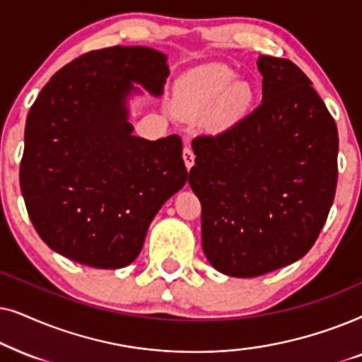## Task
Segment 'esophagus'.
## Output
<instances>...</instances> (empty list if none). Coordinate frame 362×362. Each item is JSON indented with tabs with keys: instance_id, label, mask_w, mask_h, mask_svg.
I'll return each instance as SVG.
<instances>
[{
	"instance_id": "1",
	"label": "esophagus",
	"mask_w": 362,
	"mask_h": 362,
	"mask_svg": "<svg viewBox=\"0 0 362 362\" xmlns=\"http://www.w3.org/2000/svg\"><path fill=\"white\" fill-rule=\"evenodd\" d=\"M184 160H185V165H187V168H190L194 167V163H195V153H194V151H192V146L189 142L185 144V147H184Z\"/></svg>"
}]
</instances>
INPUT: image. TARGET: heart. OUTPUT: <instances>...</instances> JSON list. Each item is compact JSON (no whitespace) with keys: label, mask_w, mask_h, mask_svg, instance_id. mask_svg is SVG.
Wrapping results in <instances>:
<instances>
[{"label":"heart","mask_w":362,"mask_h":362,"mask_svg":"<svg viewBox=\"0 0 362 362\" xmlns=\"http://www.w3.org/2000/svg\"><path fill=\"white\" fill-rule=\"evenodd\" d=\"M182 107L189 112H202L218 105L216 120L228 124L245 114L252 103V90L237 83V74L225 66L205 67L189 77L180 89Z\"/></svg>","instance_id":"b5f03b06"}]
</instances>
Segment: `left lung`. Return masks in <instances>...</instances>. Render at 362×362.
<instances>
[{
    "mask_svg": "<svg viewBox=\"0 0 362 362\" xmlns=\"http://www.w3.org/2000/svg\"><path fill=\"white\" fill-rule=\"evenodd\" d=\"M263 100L215 136L192 141L189 184L202 204V247L218 272L262 276L310 252L338 184V129L290 59L259 56Z\"/></svg>",
    "mask_w": 362,
    "mask_h": 362,
    "instance_id": "left-lung-1",
    "label": "left lung"
}]
</instances>
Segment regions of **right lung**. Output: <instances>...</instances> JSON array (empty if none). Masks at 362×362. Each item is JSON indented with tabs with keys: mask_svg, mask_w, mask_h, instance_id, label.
<instances>
[{
	"mask_svg": "<svg viewBox=\"0 0 362 362\" xmlns=\"http://www.w3.org/2000/svg\"><path fill=\"white\" fill-rule=\"evenodd\" d=\"M167 56L146 46L86 52L56 72L31 105L19 184L37 235L62 257L124 268L139 257L160 206L185 185L182 139L132 136V83L160 95Z\"/></svg>",
	"mask_w": 362,
	"mask_h": 362,
	"instance_id": "right-lung-1",
	"label": "right lung"
}]
</instances>
